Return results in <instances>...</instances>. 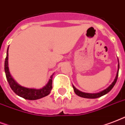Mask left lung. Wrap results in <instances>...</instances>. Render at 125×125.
I'll list each match as a JSON object with an SVG mask.
<instances>
[{
    "mask_svg": "<svg viewBox=\"0 0 125 125\" xmlns=\"http://www.w3.org/2000/svg\"><path fill=\"white\" fill-rule=\"evenodd\" d=\"M119 70V64H118V71L114 81L113 82V83H112L111 84V85H110L108 88H107V89H104V91H100L99 92V93H83V92L80 91L77 89H76V88L73 85V91H74V92H75V93H76L78 96H80V97L85 98H96L100 97V96H102L104 95V94H107L108 93H109V92L112 89V88L114 87L115 84L116 82H117V80Z\"/></svg>",
    "mask_w": 125,
    "mask_h": 125,
    "instance_id": "1",
    "label": "left lung"
}]
</instances>
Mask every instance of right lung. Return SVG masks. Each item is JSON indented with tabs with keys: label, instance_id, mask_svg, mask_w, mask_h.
Segmentation results:
<instances>
[{
	"label": "right lung",
	"instance_id": "1",
	"mask_svg": "<svg viewBox=\"0 0 125 125\" xmlns=\"http://www.w3.org/2000/svg\"><path fill=\"white\" fill-rule=\"evenodd\" d=\"M8 47L7 49L6 57L5 62H4V70H5L7 81L12 91H13V92L19 96H21L25 99L30 100L40 99V98H42L48 95L52 89V78H53L54 73H53L51 76L47 83L43 87L40 89L26 88L19 85V84L12 78L10 75V73L9 68H8Z\"/></svg>",
	"mask_w": 125,
	"mask_h": 125
}]
</instances>
